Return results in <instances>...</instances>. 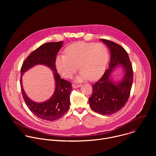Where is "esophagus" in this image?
<instances>
[{"label": "esophagus", "instance_id": "34e87169", "mask_svg": "<svg viewBox=\"0 0 156 156\" xmlns=\"http://www.w3.org/2000/svg\"><path fill=\"white\" fill-rule=\"evenodd\" d=\"M81 85V84H72V87L73 88H78V87H80Z\"/></svg>", "mask_w": 156, "mask_h": 156}]
</instances>
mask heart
I'll return each mask as SVG.
<instances>
[{
  "label": "heart",
  "instance_id": "1",
  "mask_svg": "<svg viewBox=\"0 0 156 156\" xmlns=\"http://www.w3.org/2000/svg\"><path fill=\"white\" fill-rule=\"evenodd\" d=\"M65 54L55 58L57 70L62 76L70 78L79 68L81 71L76 78L77 81L101 77L108 60L107 49L101 43L77 42L66 47Z\"/></svg>",
  "mask_w": 156,
  "mask_h": 156
}]
</instances>
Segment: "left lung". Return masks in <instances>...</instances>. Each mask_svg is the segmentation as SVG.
I'll return each mask as SVG.
<instances>
[{"mask_svg": "<svg viewBox=\"0 0 156 156\" xmlns=\"http://www.w3.org/2000/svg\"><path fill=\"white\" fill-rule=\"evenodd\" d=\"M100 40L110 51L109 68L93 84V93L89 102L94 112L109 115L117 112L126 103L133 84V72L128 54L121 46L109 40ZM120 66L124 69L125 74L121 81L114 82L110 78L111 73Z\"/></svg>", "mask_w": 156, "mask_h": 156, "instance_id": "8db88e82", "label": "left lung"}]
</instances>
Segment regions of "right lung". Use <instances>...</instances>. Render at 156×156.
I'll return each mask as SVG.
<instances>
[{
	"instance_id": "obj_1",
	"label": "right lung",
	"mask_w": 156,
	"mask_h": 156,
	"mask_svg": "<svg viewBox=\"0 0 156 156\" xmlns=\"http://www.w3.org/2000/svg\"><path fill=\"white\" fill-rule=\"evenodd\" d=\"M63 41L51 42L42 44L31 52L22 65L21 69L20 86L22 96L31 112L36 117L45 120L54 121L63 115L69 108L70 96L72 91V84L61 79L57 72L55 58L62 47ZM37 64L46 65L53 71L56 83L55 91L52 97L43 103H36L30 99L22 85L23 73Z\"/></svg>"
}]
</instances>
